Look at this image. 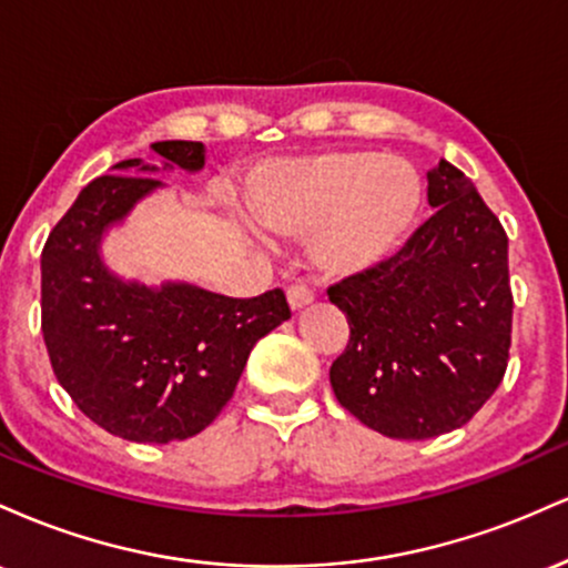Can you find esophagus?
<instances>
[{
  "instance_id": "34e87169",
  "label": "esophagus",
  "mask_w": 568,
  "mask_h": 568,
  "mask_svg": "<svg viewBox=\"0 0 568 568\" xmlns=\"http://www.w3.org/2000/svg\"><path fill=\"white\" fill-rule=\"evenodd\" d=\"M312 302H315V293H312V288H306V285H302V283L291 285V288H288V304H291L293 312L304 310V306L312 304Z\"/></svg>"
}]
</instances>
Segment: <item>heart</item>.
Returning <instances> with one entry per match:
<instances>
[{
    "instance_id": "heart-1",
    "label": "heart",
    "mask_w": 568,
    "mask_h": 568,
    "mask_svg": "<svg viewBox=\"0 0 568 568\" xmlns=\"http://www.w3.org/2000/svg\"><path fill=\"white\" fill-rule=\"evenodd\" d=\"M422 207L414 165L379 152H325L275 160L251 181V211L264 230L302 237L328 275H357L400 247Z\"/></svg>"
}]
</instances>
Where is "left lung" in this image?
<instances>
[{"label":"left lung","instance_id":"left-lung-1","mask_svg":"<svg viewBox=\"0 0 568 568\" xmlns=\"http://www.w3.org/2000/svg\"><path fill=\"white\" fill-rule=\"evenodd\" d=\"M435 213L387 262L331 285L347 349L336 400L363 425L425 440L467 425L505 376L513 334L507 234L465 173H427Z\"/></svg>","mask_w":568,"mask_h":568}]
</instances>
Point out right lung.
Instances as JSON below:
<instances>
[{"label": "right lung", "instance_id": "obj_1", "mask_svg": "<svg viewBox=\"0 0 568 568\" xmlns=\"http://www.w3.org/2000/svg\"><path fill=\"white\" fill-rule=\"evenodd\" d=\"M165 168L200 171V141H158ZM158 168L122 160L90 181L42 247V336L55 379L106 433L186 440L230 403L258 338L291 317L285 293L230 298L197 285L146 288L101 262L103 232L162 186Z\"/></svg>", "mask_w": 568, "mask_h": 568}]
</instances>
